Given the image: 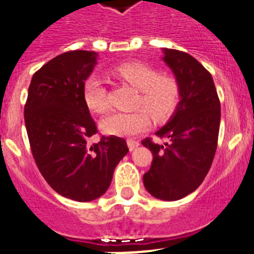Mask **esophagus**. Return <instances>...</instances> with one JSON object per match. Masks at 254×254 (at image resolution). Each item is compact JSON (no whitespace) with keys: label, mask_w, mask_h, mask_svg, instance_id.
<instances>
[{"label":"esophagus","mask_w":254,"mask_h":254,"mask_svg":"<svg viewBox=\"0 0 254 254\" xmlns=\"http://www.w3.org/2000/svg\"><path fill=\"white\" fill-rule=\"evenodd\" d=\"M127 145H128V149L131 150V151H133L134 149H137V147L140 146V142L134 140H127Z\"/></svg>","instance_id":"esophagus-1"}]
</instances>
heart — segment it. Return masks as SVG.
Returning a JSON list of instances; mask_svg holds the SVG:
<instances>
[{
	"label": "heart",
	"mask_w": 254,
	"mask_h": 254,
	"mask_svg": "<svg viewBox=\"0 0 254 254\" xmlns=\"http://www.w3.org/2000/svg\"><path fill=\"white\" fill-rule=\"evenodd\" d=\"M116 76L140 91L137 105L133 112H112L103 117L100 128L105 134L118 137H132L146 131L151 126L152 117L163 121L176 109L179 99L177 81L169 76H160L152 67L140 62H127L113 68ZM85 104L91 112L102 113L108 108L107 89L103 78L93 73L85 80L82 87Z\"/></svg>",
	"instance_id": "heart-1"
}]
</instances>
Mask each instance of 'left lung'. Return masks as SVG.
<instances>
[{
  "label": "left lung",
  "instance_id": "8db88e82",
  "mask_svg": "<svg viewBox=\"0 0 254 254\" xmlns=\"http://www.w3.org/2000/svg\"><path fill=\"white\" fill-rule=\"evenodd\" d=\"M163 55L178 84L179 103L169 121L155 132L167 142L142 141L154 156L143 174V186L155 198L177 201L196 190L207 176L216 152L221 112L212 76L196 58L168 48H163Z\"/></svg>",
  "mask_w": 254,
  "mask_h": 254
}]
</instances>
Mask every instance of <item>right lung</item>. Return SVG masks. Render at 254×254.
Instances as JSON below:
<instances>
[{"mask_svg":"<svg viewBox=\"0 0 254 254\" xmlns=\"http://www.w3.org/2000/svg\"><path fill=\"white\" fill-rule=\"evenodd\" d=\"M96 64L93 51L66 52L47 62L33 75L24 109L38 169L57 193L78 202L103 196L128 152L127 142L117 136L87 142L98 129L82 87Z\"/></svg>","mask_w":254,"mask_h":254,"instance_id":"add662e5","label":"right lung"}]
</instances>
